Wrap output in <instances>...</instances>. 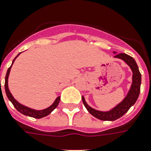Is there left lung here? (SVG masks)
Listing matches in <instances>:
<instances>
[{
    "instance_id": "8db88e82",
    "label": "left lung",
    "mask_w": 151,
    "mask_h": 151,
    "mask_svg": "<svg viewBox=\"0 0 151 151\" xmlns=\"http://www.w3.org/2000/svg\"><path fill=\"white\" fill-rule=\"evenodd\" d=\"M114 57L119 58V59H121V60L125 61L127 65L130 66L131 69L133 73L132 84L130 91H129L127 96L125 97V99L120 104L117 105L115 108L111 109L110 111L102 112V111L96 110V109L90 107L86 103L84 97L83 96L82 97L83 105L86 107V109L88 110V112L90 113L91 114H92L94 117H96V119L100 120H103V121H114V120L118 119L123 115H124L128 111V109L136 103V101H137L138 96H139L140 91H141L142 75H141V73L139 71L138 66L134 59L125 53L118 54V55H114Z\"/></svg>"
}]
</instances>
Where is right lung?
I'll use <instances>...</instances> for the list:
<instances>
[{
  "label": "right lung",
  "instance_id": "obj_1",
  "mask_svg": "<svg viewBox=\"0 0 151 151\" xmlns=\"http://www.w3.org/2000/svg\"><path fill=\"white\" fill-rule=\"evenodd\" d=\"M19 55V54L17 55L16 57L14 58V60L13 62H12V65H13V63L14 62V60H15V59H16ZM12 65H11V66H12ZM11 66L8 68L7 73H6V81H5V89H6V96H7V97H8V99H9V101H11V103L13 104V105L14 106V108L16 109L19 112H20L21 114H23L24 115L32 117V118H35V119H42L43 117H46V116H47L48 114H50V113L52 112L54 109L57 107L58 105H59L60 101V96H58V97L56 98V100L55 101V102H54L52 105H50V107H48L47 109H42V110H35V109L28 108V107H26V106H24V105L19 104V103L13 97V96L11 95V93H10V91H9V88H8V77H9V72H10Z\"/></svg>",
  "mask_w": 151,
  "mask_h": 151
}]
</instances>
